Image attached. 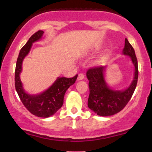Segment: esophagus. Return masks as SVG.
I'll use <instances>...</instances> for the list:
<instances>
[{
	"mask_svg": "<svg viewBox=\"0 0 152 152\" xmlns=\"http://www.w3.org/2000/svg\"><path fill=\"white\" fill-rule=\"evenodd\" d=\"M83 78H84V76H83V74H78V78H77L78 81H81V80H83Z\"/></svg>",
	"mask_w": 152,
	"mask_h": 152,
	"instance_id": "obj_1",
	"label": "esophagus"
}]
</instances>
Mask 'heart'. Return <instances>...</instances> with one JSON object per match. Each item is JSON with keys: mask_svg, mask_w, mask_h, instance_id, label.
<instances>
[{"mask_svg": "<svg viewBox=\"0 0 152 152\" xmlns=\"http://www.w3.org/2000/svg\"><path fill=\"white\" fill-rule=\"evenodd\" d=\"M98 50H99L98 48H94V49L91 50V53H95V52H96ZM108 58H109V55H108V54H106V55L100 57V58H99V59H97V60L95 62H94V64H95L96 66H102V65H104V64H105L106 61L108 60Z\"/></svg>", "mask_w": 152, "mask_h": 152, "instance_id": "heart-1", "label": "heart"}]
</instances>
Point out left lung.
<instances>
[{
	"label": "left lung",
	"mask_w": 152,
	"mask_h": 152,
	"mask_svg": "<svg viewBox=\"0 0 152 152\" xmlns=\"http://www.w3.org/2000/svg\"><path fill=\"white\" fill-rule=\"evenodd\" d=\"M122 54L130 57L134 68L133 80L124 89H114L109 86L106 79L107 69L106 66L93 68L86 73V77L89 81L88 106L99 116H112L121 111L129 102L137 86L139 74L137 59L133 47L126 38Z\"/></svg>",
	"instance_id": "1"
}]
</instances>
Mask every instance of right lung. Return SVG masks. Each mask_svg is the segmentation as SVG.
<instances>
[{
	"instance_id": "add662e5",
	"label": "right lung",
	"mask_w": 152,
	"mask_h": 152,
	"mask_svg": "<svg viewBox=\"0 0 152 152\" xmlns=\"http://www.w3.org/2000/svg\"><path fill=\"white\" fill-rule=\"evenodd\" d=\"M43 33V31L35 33L20 49L15 66V87L23 104L31 114L38 117L48 118L61 108L66 91L75 83L78 75L69 78L58 77L49 88L39 94H32L26 91L20 78L23 61L30 52L33 43L42 39Z\"/></svg>"
}]
</instances>
